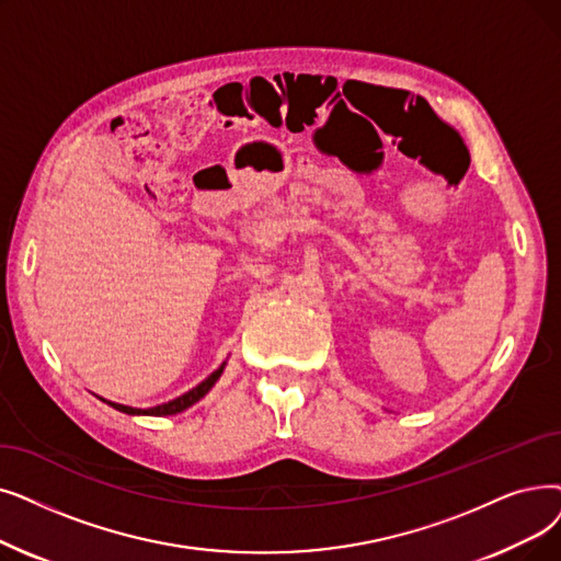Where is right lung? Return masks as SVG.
Listing matches in <instances>:
<instances>
[{
	"mask_svg": "<svg viewBox=\"0 0 561 561\" xmlns=\"http://www.w3.org/2000/svg\"><path fill=\"white\" fill-rule=\"evenodd\" d=\"M222 371H225V364L220 369H215L206 380H202L197 387H192L190 392H185L183 397H179V399H174V401H167V403H162V405H156V408H130V405H121V403H114V401H105V403H110L114 410H118V412H126V415H151V417H167V415H176V412H183V410H187L190 405H194L197 403L199 399H204L208 392H210V387L220 380V376H222Z\"/></svg>",
	"mask_w": 561,
	"mask_h": 561,
	"instance_id": "1",
	"label": "right lung"
}]
</instances>
